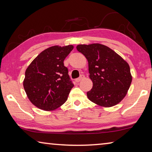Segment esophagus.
I'll list each match as a JSON object with an SVG mask.
<instances>
[{"label":"esophagus","instance_id":"esophagus-1","mask_svg":"<svg viewBox=\"0 0 152 152\" xmlns=\"http://www.w3.org/2000/svg\"><path fill=\"white\" fill-rule=\"evenodd\" d=\"M84 78V75H83V74H82V75H81L80 76L79 78L76 79V82H79L80 81H81L82 80H83Z\"/></svg>","mask_w":152,"mask_h":152}]
</instances>
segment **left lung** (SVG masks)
I'll use <instances>...</instances> for the list:
<instances>
[{
  "label": "left lung",
  "mask_w": 152,
  "mask_h": 152,
  "mask_svg": "<svg viewBox=\"0 0 152 152\" xmlns=\"http://www.w3.org/2000/svg\"><path fill=\"white\" fill-rule=\"evenodd\" d=\"M88 62L92 88L87 92L90 101L101 107H110L122 101L127 93L132 76L128 63L115 51L100 43L76 47Z\"/></svg>",
  "instance_id": "left-lung-1"
}]
</instances>
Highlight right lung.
<instances>
[{"label":"right lung","instance_id":"obj_1","mask_svg":"<svg viewBox=\"0 0 152 152\" xmlns=\"http://www.w3.org/2000/svg\"><path fill=\"white\" fill-rule=\"evenodd\" d=\"M73 48L72 45L52 46L41 52L28 66L23 87L35 107L50 111L67 101L74 84L64 61Z\"/></svg>","mask_w":152,"mask_h":152}]
</instances>
